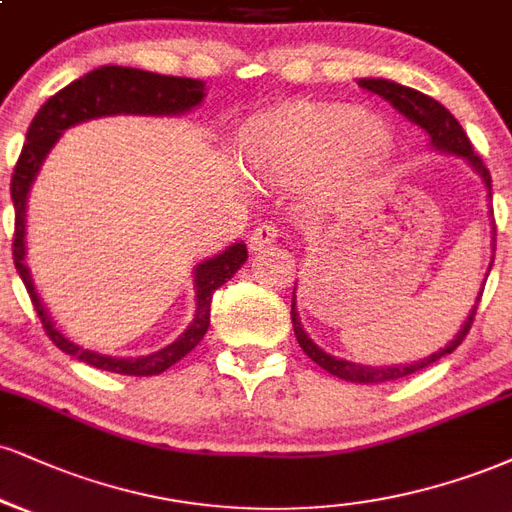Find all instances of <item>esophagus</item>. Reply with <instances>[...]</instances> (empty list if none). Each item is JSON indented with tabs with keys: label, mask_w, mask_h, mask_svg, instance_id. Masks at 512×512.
Instances as JSON below:
<instances>
[{
	"label": "esophagus",
	"mask_w": 512,
	"mask_h": 512,
	"mask_svg": "<svg viewBox=\"0 0 512 512\" xmlns=\"http://www.w3.org/2000/svg\"><path fill=\"white\" fill-rule=\"evenodd\" d=\"M276 238H279V233H276L274 224H260L250 233V250L260 252L264 248H269V245L276 243Z\"/></svg>",
	"instance_id": "esophagus-1"
}]
</instances>
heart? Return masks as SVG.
Segmentation results:
<instances>
[{
  "instance_id": "obj_1",
  "label": "heart",
  "mask_w": 512,
  "mask_h": 512,
  "mask_svg": "<svg viewBox=\"0 0 512 512\" xmlns=\"http://www.w3.org/2000/svg\"><path fill=\"white\" fill-rule=\"evenodd\" d=\"M236 152L243 169L269 186H300L322 171L326 193L343 195L389 169L396 135L353 104L298 102L245 123Z\"/></svg>"
}]
</instances>
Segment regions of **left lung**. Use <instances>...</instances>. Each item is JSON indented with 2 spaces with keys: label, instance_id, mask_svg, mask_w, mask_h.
<instances>
[{
  "label": "left lung",
  "instance_id": "8db88e82",
  "mask_svg": "<svg viewBox=\"0 0 512 512\" xmlns=\"http://www.w3.org/2000/svg\"><path fill=\"white\" fill-rule=\"evenodd\" d=\"M357 85H360V88L369 90V92H374V95H379L381 100H386L389 104H393V107H396L398 112L403 114L410 123H417V126L424 128V133L429 135V147H432V150L443 152V155L463 157L465 162L472 166L474 174L482 178V183H484V188H486V197H489V200H491V176H489V169H486L482 159L474 155V147L470 143V138H467V133L463 131V126H460V123L455 121V116L448 112V109L443 107V104L436 102L434 97L424 95V92H420V90L405 88V85L393 83V80H386V78H360V80H357ZM489 217H491V252H496L494 212H491ZM491 264H494V257H491L489 269H486V276H489V272H491ZM486 276H484V283H486ZM484 283H482V288H479L477 300H474L470 315H467L463 326H460L458 334H455L451 341L446 343V346L436 350V353L427 355V357H420V360H415V362H405V365L369 367V365H357V362L343 360V357H334V355L326 353V350L319 348L317 343L312 341L310 336H307V331L303 329V324H300L298 310H295V288H293V303H291L293 331H295V338H298L300 348L305 350V355L310 357L312 362H317L319 367L326 369V372H329V374H334V377H338V379L353 381V384H381V381L403 379V377H408V374H415V372H420V369L429 367V365H432V362L441 360V357H446L448 353H453V350L465 341L467 331H470V326H472V319H474V315H477L479 300H482Z\"/></svg>",
  "mask_w": 512,
  "mask_h": 512
}]
</instances>
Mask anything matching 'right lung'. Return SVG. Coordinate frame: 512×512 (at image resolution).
Instances as JSON below:
<instances>
[{
	"label": "right lung",
	"mask_w": 512,
	"mask_h": 512,
	"mask_svg": "<svg viewBox=\"0 0 512 512\" xmlns=\"http://www.w3.org/2000/svg\"><path fill=\"white\" fill-rule=\"evenodd\" d=\"M202 100H205V83L202 80L159 76V73L131 69V66H100V69L73 80L54 97H49L40 107V112L35 114L33 123H30L26 145H23L14 176H11V200H14L16 212L14 264L18 276L26 283L35 312L40 315L42 326H45L54 346L78 357L85 365L104 369V372L128 374V377H152V374H162L171 365H176L207 334L212 295L243 267L245 260H248V248H245V243H233L226 250H221L219 255L202 260L193 269L195 315L188 329L174 343L157 350V353L140 357L102 355L95 353V350L80 348L78 343L61 334L54 326L52 315L47 312L38 291H35L33 276H30L26 264V209L30 188H33L42 162L52 152V147L57 145L61 133L69 131L76 123L116 114L181 116L188 114L190 109L200 107Z\"/></svg>",
	"instance_id": "1"
}]
</instances>
